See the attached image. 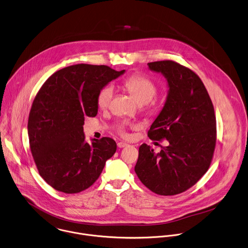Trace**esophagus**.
<instances>
[{"instance_id": "esophagus-1", "label": "esophagus", "mask_w": 248, "mask_h": 248, "mask_svg": "<svg viewBox=\"0 0 248 248\" xmlns=\"http://www.w3.org/2000/svg\"><path fill=\"white\" fill-rule=\"evenodd\" d=\"M117 146H118V148L123 149V148L126 147V146H127V144H126V143H124V142H119V143L117 144Z\"/></svg>"}]
</instances>
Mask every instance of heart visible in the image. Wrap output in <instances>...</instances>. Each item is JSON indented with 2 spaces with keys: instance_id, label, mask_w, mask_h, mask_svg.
Masks as SVG:
<instances>
[{
  "instance_id": "1",
  "label": "heart",
  "mask_w": 248,
  "mask_h": 248,
  "mask_svg": "<svg viewBox=\"0 0 248 248\" xmlns=\"http://www.w3.org/2000/svg\"><path fill=\"white\" fill-rule=\"evenodd\" d=\"M124 87L136 99V100L145 104L148 111H153L160 105V99L155 96L157 86L155 82L148 77L140 74L132 75L124 81ZM114 96V88L108 84L103 86L97 95V104L100 109H106L110 105V102ZM127 124L124 121H120L116 124V129L119 134L126 135Z\"/></svg>"
}]
</instances>
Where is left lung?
<instances>
[{
    "label": "left lung",
    "mask_w": 248,
    "mask_h": 248,
    "mask_svg": "<svg viewBox=\"0 0 248 248\" xmlns=\"http://www.w3.org/2000/svg\"><path fill=\"white\" fill-rule=\"evenodd\" d=\"M168 79L164 108L148 132L152 141H168L157 154L147 144L139 149L135 172L151 192L174 196L193 187L208 170L217 142L214 105L198 75L172 60L148 63Z\"/></svg>",
    "instance_id": "obj_1"
}]
</instances>
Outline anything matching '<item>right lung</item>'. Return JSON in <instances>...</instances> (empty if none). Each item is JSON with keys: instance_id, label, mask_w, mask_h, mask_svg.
I'll return each instance as SVG.
<instances>
[{"instance_id": "right-lung-1", "label": "right lung", "mask_w": 248, "mask_h": 248, "mask_svg": "<svg viewBox=\"0 0 248 248\" xmlns=\"http://www.w3.org/2000/svg\"><path fill=\"white\" fill-rule=\"evenodd\" d=\"M124 73L105 65H72L52 74L37 92L28 121L30 148L39 174L53 189H88L116 152L109 137L86 143L83 124L86 116L98 113L99 90Z\"/></svg>"}]
</instances>
